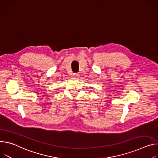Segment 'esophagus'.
Segmentation results:
<instances>
[{
	"mask_svg": "<svg viewBox=\"0 0 158 158\" xmlns=\"http://www.w3.org/2000/svg\"><path fill=\"white\" fill-rule=\"evenodd\" d=\"M73 77L75 78H77L79 77V74L78 73H73Z\"/></svg>",
	"mask_w": 158,
	"mask_h": 158,
	"instance_id": "obj_1",
	"label": "esophagus"
}]
</instances>
